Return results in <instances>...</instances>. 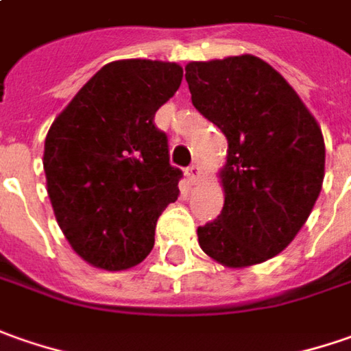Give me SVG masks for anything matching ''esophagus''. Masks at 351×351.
Masks as SVG:
<instances>
[{
    "mask_svg": "<svg viewBox=\"0 0 351 351\" xmlns=\"http://www.w3.org/2000/svg\"><path fill=\"white\" fill-rule=\"evenodd\" d=\"M184 175H186L188 182L194 184V182H198L199 178H202V171H199L198 165H190L186 171H184Z\"/></svg>",
    "mask_w": 351,
    "mask_h": 351,
    "instance_id": "esophagus-1",
    "label": "esophagus"
}]
</instances>
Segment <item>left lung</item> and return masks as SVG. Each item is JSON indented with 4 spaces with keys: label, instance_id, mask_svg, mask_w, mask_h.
Here are the masks:
<instances>
[{
    "label": "left lung",
    "instance_id": "left-lung-1",
    "mask_svg": "<svg viewBox=\"0 0 351 351\" xmlns=\"http://www.w3.org/2000/svg\"><path fill=\"white\" fill-rule=\"evenodd\" d=\"M199 114L227 138L225 204L198 227L202 250L241 268L280 254L305 225L324 178V139L291 85L256 56L186 66Z\"/></svg>",
    "mask_w": 351,
    "mask_h": 351
}]
</instances>
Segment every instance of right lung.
Returning a JSON list of instances; mask_svg holds the SVG:
<instances>
[{
  "label": "right lung",
  "instance_id": "1",
  "mask_svg": "<svg viewBox=\"0 0 351 351\" xmlns=\"http://www.w3.org/2000/svg\"><path fill=\"white\" fill-rule=\"evenodd\" d=\"M182 81L171 62L101 67L67 104L44 143L48 196L60 229L85 262L126 270L152 252L155 225L180 190L155 112Z\"/></svg>",
  "mask_w": 351,
  "mask_h": 351
}]
</instances>
